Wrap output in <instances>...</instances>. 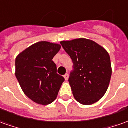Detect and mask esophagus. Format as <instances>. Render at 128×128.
Returning <instances> with one entry per match:
<instances>
[{"label": "esophagus", "instance_id": "esophagus-1", "mask_svg": "<svg viewBox=\"0 0 128 128\" xmlns=\"http://www.w3.org/2000/svg\"><path fill=\"white\" fill-rule=\"evenodd\" d=\"M64 77L66 80H68V73H66L64 76Z\"/></svg>", "mask_w": 128, "mask_h": 128}]
</instances>
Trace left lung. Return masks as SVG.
I'll list each match as a JSON object with an SVG mask.
<instances>
[{
    "label": "left lung",
    "instance_id": "left-lung-1",
    "mask_svg": "<svg viewBox=\"0 0 128 128\" xmlns=\"http://www.w3.org/2000/svg\"><path fill=\"white\" fill-rule=\"evenodd\" d=\"M60 44L73 63L68 82L74 98L84 105L98 102L107 92L112 76L108 52L86 39L63 41Z\"/></svg>",
    "mask_w": 128,
    "mask_h": 128
}]
</instances>
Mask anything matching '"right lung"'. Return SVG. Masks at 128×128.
Returning <instances> with one entry per match:
<instances>
[{"instance_id":"right-lung-1","label":"right lung","mask_w":128,"mask_h":128,"mask_svg":"<svg viewBox=\"0 0 128 128\" xmlns=\"http://www.w3.org/2000/svg\"><path fill=\"white\" fill-rule=\"evenodd\" d=\"M61 46L41 42L18 55L15 62L16 77L24 94L36 103L46 105L58 96L64 77L57 73L52 59Z\"/></svg>"}]
</instances>
